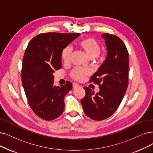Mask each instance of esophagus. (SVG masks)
<instances>
[{"instance_id":"34e87169","label":"esophagus","mask_w":153,"mask_h":153,"mask_svg":"<svg viewBox=\"0 0 153 153\" xmlns=\"http://www.w3.org/2000/svg\"><path fill=\"white\" fill-rule=\"evenodd\" d=\"M79 87L78 83H73V88H76V87Z\"/></svg>"}]
</instances>
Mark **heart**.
Listing matches in <instances>:
<instances>
[{"label": "heart", "instance_id": "heart-1", "mask_svg": "<svg viewBox=\"0 0 153 153\" xmlns=\"http://www.w3.org/2000/svg\"><path fill=\"white\" fill-rule=\"evenodd\" d=\"M79 45L87 54V56L91 59L98 57L101 53L100 45L94 38L85 39L82 40ZM72 50L73 49L71 46H67L63 48L62 52V58L64 62L67 63L69 62ZM89 70L87 68H75L71 70L70 75L75 80L81 81L89 74Z\"/></svg>", "mask_w": 153, "mask_h": 153}]
</instances>
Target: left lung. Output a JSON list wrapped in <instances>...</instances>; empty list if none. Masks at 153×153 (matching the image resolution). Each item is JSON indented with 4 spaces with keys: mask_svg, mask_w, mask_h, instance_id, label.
<instances>
[{
    "mask_svg": "<svg viewBox=\"0 0 153 153\" xmlns=\"http://www.w3.org/2000/svg\"><path fill=\"white\" fill-rule=\"evenodd\" d=\"M107 56L90 82L97 84L100 89L94 91L85 87V95L81 100L84 112L94 120H104L117 109L128 87L129 58L127 49L118 36L104 33Z\"/></svg>",
    "mask_w": 153,
    "mask_h": 153,
    "instance_id": "obj_1",
    "label": "left lung"
}]
</instances>
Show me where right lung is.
<instances>
[{
	"mask_svg": "<svg viewBox=\"0 0 153 153\" xmlns=\"http://www.w3.org/2000/svg\"><path fill=\"white\" fill-rule=\"evenodd\" d=\"M80 33H46L30 41L22 59L21 80L28 103L34 114L45 120L58 118L64 111L63 99L72 83L53 86L55 70L62 68L63 48Z\"/></svg>",
	"mask_w": 153,
	"mask_h": 153,
	"instance_id": "1",
	"label": "right lung"
}]
</instances>
